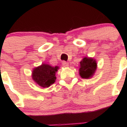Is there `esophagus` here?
Returning a JSON list of instances; mask_svg holds the SVG:
<instances>
[{
  "label": "esophagus",
  "instance_id": "obj_1",
  "mask_svg": "<svg viewBox=\"0 0 127 127\" xmlns=\"http://www.w3.org/2000/svg\"><path fill=\"white\" fill-rule=\"evenodd\" d=\"M62 65L64 66V67H68L69 63H68L66 62V61H63Z\"/></svg>",
  "mask_w": 127,
  "mask_h": 127
}]
</instances>
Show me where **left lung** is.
Returning <instances> with one entry per match:
<instances>
[{"label":"left lung","instance_id":"left-lung-1","mask_svg":"<svg viewBox=\"0 0 127 127\" xmlns=\"http://www.w3.org/2000/svg\"><path fill=\"white\" fill-rule=\"evenodd\" d=\"M79 75L83 79H90L94 75L97 67L95 60L92 58L85 57L80 62Z\"/></svg>","mask_w":127,"mask_h":127}]
</instances>
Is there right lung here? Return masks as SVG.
I'll return each mask as SVG.
<instances>
[{
	"label": "right lung",
	"instance_id": "1",
	"mask_svg": "<svg viewBox=\"0 0 127 127\" xmlns=\"http://www.w3.org/2000/svg\"><path fill=\"white\" fill-rule=\"evenodd\" d=\"M59 67H52L49 64H42L33 69L32 78L36 84L43 88L49 87L56 80L55 74Z\"/></svg>",
	"mask_w": 127,
	"mask_h": 127
}]
</instances>
